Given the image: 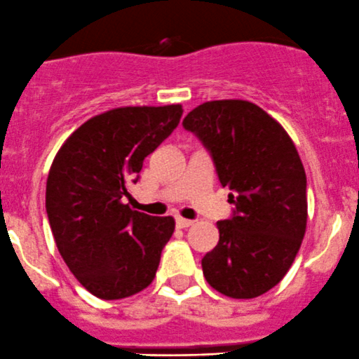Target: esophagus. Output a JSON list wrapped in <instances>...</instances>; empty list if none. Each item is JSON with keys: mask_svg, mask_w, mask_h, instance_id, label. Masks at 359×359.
<instances>
[{"mask_svg": "<svg viewBox=\"0 0 359 359\" xmlns=\"http://www.w3.org/2000/svg\"><path fill=\"white\" fill-rule=\"evenodd\" d=\"M191 219H187V218H181V216H178V218H176V226H178V229H188V226L191 225Z\"/></svg>", "mask_w": 359, "mask_h": 359, "instance_id": "1", "label": "esophagus"}]
</instances>
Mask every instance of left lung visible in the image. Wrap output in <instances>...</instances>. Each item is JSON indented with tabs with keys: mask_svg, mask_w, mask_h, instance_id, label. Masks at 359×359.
Returning a JSON list of instances; mask_svg holds the SVG:
<instances>
[{
	"mask_svg": "<svg viewBox=\"0 0 359 359\" xmlns=\"http://www.w3.org/2000/svg\"><path fill=\"white\" fill-rule=\"evenodd\" d=\"M211 157L232 215L202 258L204 278L232 299H255L292 267L307 225V178L286 130L257 104L211 101L183 120Z\"/></svg>",
	"mask_w": 359,
	"mask_h": 359,
	"instance_id": "obj_1",
	"label": "left lung"
}]
</instances>
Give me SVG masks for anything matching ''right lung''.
Wrapping results in <instances>:
<instances>
[{"label":"right lung","instance_id":"right-lung-1","mask_svg":"<svg viewBox=\"0 0 359 359\" xmlns=\"http://www.w3.org/2000/svg\"><path fill=\"white\" fill-rule=\"evenodd\" d=\"M181 115L180 104L109 109L78 127L55 155L48 223L60 257L97 299H126L154 281L175 219L133 211L123 197Z\"/></svg>","mask_w":359,"mask_h":359}]
</instances>
